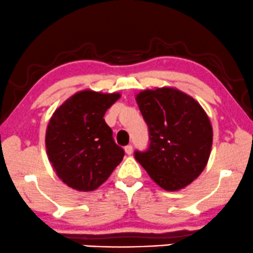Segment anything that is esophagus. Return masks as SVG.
I'll return each instance as SVG.
<instances>
[{
    "instance_id": "34e87169",
    "label": "esophagus",
    "mask_w": 253,
    "mask_h": 253,
    "mask_svg": "<svg viewBox=\"0 0 253 253\" xmlns=\"http://www.w3.org/2000/svg\"><path fill=\"white\" fill-rule=\"evenodd\" d=\"M124 150H126V153L127 154V155H131L132 154V145H126V148H124Z\"/></svg>"
}]
</instances>
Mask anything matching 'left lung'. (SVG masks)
Segmentation results:
<instances>
[{
	"mask_svg": "<svg viewBox=\"0 0 253 253\" xmlns=\"http://www.w3.org/2000/svg\"><path fill=\"white\" fill-rule=\"evenodd\" d=\"M150 143L135 159L166 191H179L203 173L209 162L213 130L194 98L173 87L141 91L136 96Z\"/></svg>",
	"mask_w": 253,
	"mask_h": 253,
	"instance_id": "obj_1",
	"label": "left lung"
}]
</instances>
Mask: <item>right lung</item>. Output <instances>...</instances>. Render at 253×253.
<instances>
[{
  "label": "right lung",
  "mask_w": 253,
  "mask_h": 253,
  "mask_svg": "<svg viewBox=\"0 0 253 253\" xmlns=\"http://www.w3.org/2000/svg\"><path fill=\"white\" fill-rule=\"evenodd\" d=\"M120 93L77 92L55 110L46 130L48 160L62 182L80 192L97 189L122 162L124 150L115 143L104 120Z\"/></svg>",
  "instance_id": "1"
}]
</instances>
